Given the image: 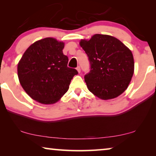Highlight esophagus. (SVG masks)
<instances>
[{
  "label": "esophagus",
  "instance_id": "esophagus-1",
  "mask_svg": "<svg viewBox=\"0 0 156 156\" xmlns=\"http://www.w3.org/2000/svg\"><path fill=\"white\" fill-rule=\"evenodd\" d=\"M76 70H77V72H79V73H80V72H81V69H80V66H78V67H76Z\"/></svg>",
  "mask_w": 156,
  "mask_h": 156
}]
</instances>
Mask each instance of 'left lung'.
Listing matches in <instances>:
<instances>
[{"mask_svg": "<svg viewBox=\"0 0 156 156\" xmlns=\"http://www.w3.org/2000/svg\"><path fill=\"white\" fill-rule=\"evenodd\" d=\"M80 44L90 62V71L84 76L89 90L104 100L121 95L133 74L131 51L117 38L101 34L82 40Z\"/></svg>", "mask_w": 156, "mask_h": 156, "instance_id": "obj_1", "label": "left lung"}]
</instances>
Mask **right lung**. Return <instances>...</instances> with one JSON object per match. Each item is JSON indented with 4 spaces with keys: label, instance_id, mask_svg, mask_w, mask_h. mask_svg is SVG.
Returning <instances> with one entry per match:
<instances>
[{
    "label": "right lung",
    "instance_id": "obj_1",
    "mask_svg": "<svg viewBox=\"0 0 156 156\" xmlns=\"http://www.w3.org/2000/svg\"><path fill=\"white\" fill-rule=\"evenodd\" d=\"M65 44L46 37L32 44L18 65V76L23 89L32 99L43 104L57 102L67 92L78 72L67 67L63 54Z\"/></svg>",
    "mask_w": 156,
    "mask_h": 156
}]
</instances>
